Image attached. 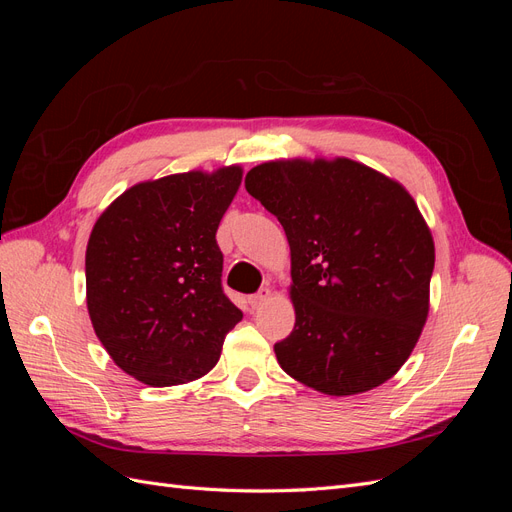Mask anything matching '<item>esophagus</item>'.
<instances>
[{"label":"esophagus","instance_id":"1","mask_svg":"<svg viewBox=\"0 0 512 512\" xmlns=\"http://www.w3.org/2000/svg\"><path fill=\"white\" fill-rule=\"evenodd\" d=\"M269 299H271V290L269 288H260L256 294H252V297L247 299V303L252 305V309H258V307L265 305Z\"/></svg>","mask_w":512,"mask_h":512}]
</instances>
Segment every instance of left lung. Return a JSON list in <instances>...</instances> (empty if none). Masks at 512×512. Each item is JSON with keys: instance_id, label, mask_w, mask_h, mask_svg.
<instances>
[{"instance_id": "left-lung-1", "label": "left lung", "mask_w": 512, "mask_h": 512, "mask_svg": "<svg viewBox=\"0 0 512 512\" xmlns=\"http://www.w3.org/2000/svg\"><path fill=\"white\" fill-rule=\"evenodd\" d=\"M245 190L290 243L297 320L275 344L277 363L335 397L393 378L421 337L436 262L412 196L346 158L265 162Z\"/></svg>"}]
</instances>
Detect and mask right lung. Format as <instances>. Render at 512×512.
<instances>
[{
    "label": "right lung",
    "instance_id": "right-lung-1",
    "mask_svg": "<svg viewBox=\"0 0 512 512\" xmlns=\"http://www.w3.org/2000/svg\"><path fill=\"white\" fill-rule=\"evenodd\" d=\"M241 168L138 183L108 207L85 254L87 309L111 359L149 386L196 380L243 318L222 288L215 232Z\"/></svg>",
    "mask_w": 512,
    "mask_h": 512
}]
</instances>
